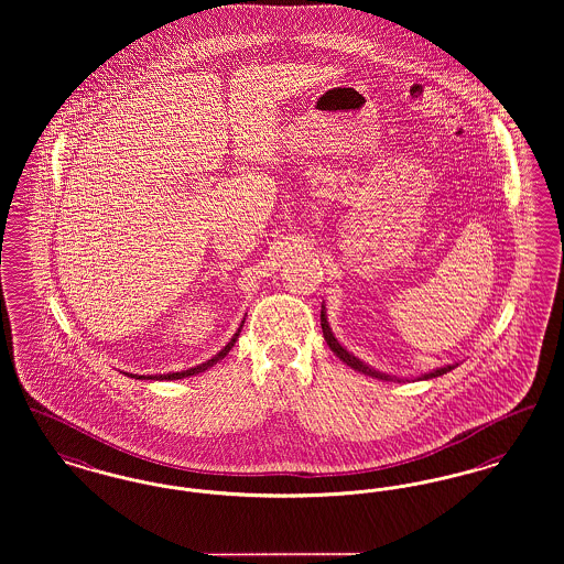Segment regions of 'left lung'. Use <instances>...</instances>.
Masks as SVG:
<instances>
[{"label": "left lung", "mask_w": 564, "mask_h": 564, "mask_svg": "<svg viewBox=\"0 0 564 564\" xmlns=\"http://www.w3.org/2000/svg\"><path fill=\"white\" fill-rule=\"evenodd\" d=\"M321 326H323V335H325L328 348L335 352V356H339L348 367H352L355 371H360V373H365V376H369V378H378V380H386V382H403V380H401V378H397V376L382 373V371L373 369L371 365L362 362L358 356L352 355V352H348V350L337 341L335 333L330 330V325H328V321H326L325 301H323V310H321ZM454 367H458V362H454V365H445V367H437V369H433V371H429V373L417 376L415 380H433V378H440V376H444L447 371H452Z\"/></svg>", "instance_id": "left-lung-1"}]
</instances>
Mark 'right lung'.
I'll use <instances>...</instances> for the list:
<instances>
[{
  "label": "right lung",
  "mask_w": 564,
  "mask_h": 564,
  "mask_svg": "<svg viewBox=\"0 0 564 564\" xmlns=\"http://www.w3.org/2000/svg\"><path fill=\"white\" fill-rule=\"evenodd\" d=\"M246 323V318L241 321V325L238 326V330H236V335L231 337V341L218 352V355L212 356L208 358L206 362H202V365H195V367H191V369H184V371H174V373H156V376H138V373H124V376H131V378H135V380H182V378H191V376H197V373H204L206 369L209 367H214L218 360H223L225 356L229 355V350L236 346V339L239 337V333H241V326Z\"/></svg>",
  "instance_id": "add662e5"
}]
</instances>
